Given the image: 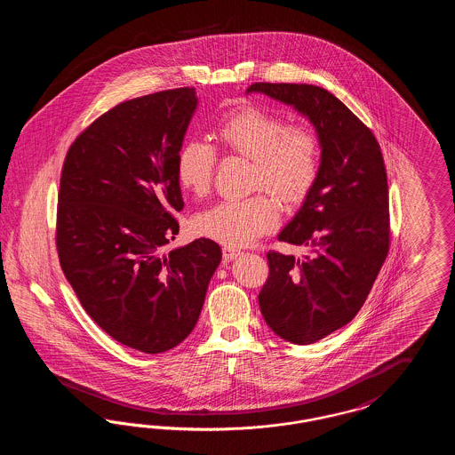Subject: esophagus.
I'll return each mask as SVG.
<instances>
[{
	"instance_id": "esophagus-1",
	"label": "esophagus",
	"mask_w": 455,
	"mask_h": 455,
	"mask_svg": "<svg viewBox=\"0 0 455 455\" xmlns=\"http://www.w3.org/2000/svg\"><path fill=\"white\" fill-rule=\"evenodd\" d=\"M221 252H223V260H225V262H230V260L237 259L238 256H240V251H238V249H234V247H230V245H225V247L221 249Z\"/></svg>"
}]
</instances>
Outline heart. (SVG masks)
<instances>
[{
	"label": "heart",
	"instance_id": "heart-1",
	"mask_svg": "<svg viewBox=\"0 0 455 455\" xmlns=\"http://www.w3.org/2000/svg\"><path fill=\"white\" fill-rule=\"evenodd\" d=\"M230 150L252 160L251 188L269 189L284 203H297L314 186L321 167V141L314 128L290 124L266 108H238L227 114L215 130ZM215 150L201 140L186 141L175 158L179 186L191 195L210 191ZM280 220L276 201L267 195L223 199L195 218L203 237L240 247L273 230Z\"/></svg>",
	"mask_w": 455,
	"mask_h": 455
}]
</instances>
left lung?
<instances>
[{"instance_id": "1", "label": "left lung", "mask_w": 455, "mask_h": 455, "mask_svg": "<svg viewBox=\"0 0 455 455\" xmlns=\"http://www.w3.org/2000/svg\"><path fill=\"white\" fill-rule=\"evenodd\" d=\"M247 93L295 108L321 141L317 179L278 234L308 254L267 252L269 276L259 293L260 314L273 332L310 345L353 321L389 252L384 158L371 131L324 88L254 84Z\"/></svg>"}]
</instances>
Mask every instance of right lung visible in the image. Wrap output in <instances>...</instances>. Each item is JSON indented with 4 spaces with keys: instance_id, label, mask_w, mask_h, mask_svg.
<instances>
[{
    "instance_id": "obj_1",
    "label": "right lung",
    "mask_w": 455,
    "mask_h": 455,
    "mask_svg": "<svg viewBox=\"0 0 455 455\" xmlns=\"http://www.w3.org/2000/svg\"><path fill=\"white\" fill-rule=\"evenodd\" d=\"M196 108L189 87L123 102L75 140L61 173L66 280L110 338L150 355L191 334L221 260L210 238L164 252L179 234L175 158Z\"/></svg>"
}]
</instances>
